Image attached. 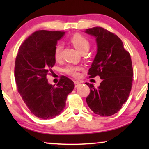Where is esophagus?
Instances as JSON below:
<instances>
[{
	"mask_svg": "<svg viewBox=\"0 0 149 149\" xmlns=\"http://www.w3.org/2000/svg\"><path fill=\"white\" fill-rule=\"evenodd\" d=\"M80 84H81L80 81H74V86H75V87H79V85H80Z\"/></svg>",
	"mask_w": 149,
	"mask_h": 149,
	"instance_id": "esophagus-1",
	"label": "esophagus"
}]
</instances>
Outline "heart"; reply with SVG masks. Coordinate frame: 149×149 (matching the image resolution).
Segmentation results:
<instances>
[{
  "label": "heart",
  "mask_w": 149,
  "mask_h": 149,
  "mask_svg": "<svg viewBox=\"0 0 149 149\" xmlns=\"http://www.w3.org/2000/svg\"><path fill=\"white\" fill-rule=\"evenodd\" d=\"M71 42L73 45L80 53L83 52H87L89 49V42L84 36L80 35V34H74L71 38ZM62 49V45L61 44H58L56 46L54 49V57L56 60H59L61 58V52ZM79 67L68 66L64 69V72L67 74L71 75L73 77H77L79 75L78 71L79 70Z\"/></svg>",
  "instance_id": "heart-1"
}]
</instances>
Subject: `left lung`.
<instances>
[{
  "label": "left lung",
  "instance_id": "left-lung-1",
  "mask_svg": "<svg viewBox=\"0 0 149 149\" xmlns=\"http://www.w3.org/2000/svg\"><path fill=\"white\" fill-rule=\"evenodd\" d=\"M85 32L95 38L97 45L89 77L100 76L102 80L97 88L85 83L90 88L87 104L96 115L111 116L120 111L130 95L133 80L131 57L121 40L104 28H88Z\"/></svg>",
  "mask_w": 149,
  "mask_h": 149
}]
</instances>
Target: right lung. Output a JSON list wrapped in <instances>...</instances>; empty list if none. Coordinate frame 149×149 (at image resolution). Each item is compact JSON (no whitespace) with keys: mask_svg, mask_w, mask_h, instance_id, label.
<instances>
[{"mask_svg":"<svg viewBox=\"0 0 149 149\" xmlns=\"http://www.w3.org/2000/svg\"><path fill=\"white\" fill-rule=\"evenodd\" d=\"M64 34L44 30L34 32L22 44L16 57L14 74L18 92L30 111L40 119L60 115L67 95L74 87L65 76L56 85L49 84L46 77L56 64L55 47Z\"/></svg>","mask_w":149,"mask_h":149,"instance_id":"right-lung-1","label":"right lung"}]
</instances>
